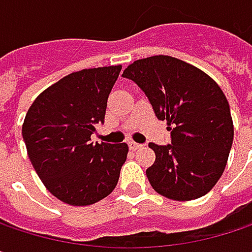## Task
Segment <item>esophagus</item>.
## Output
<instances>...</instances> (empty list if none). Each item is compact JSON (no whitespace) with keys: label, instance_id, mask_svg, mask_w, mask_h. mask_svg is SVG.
Returning a JSON list of instances; mask_svg holds the SVG:
<instances>
[{"label":"esophagus","instance_id":"esophagus-1","mask_svg":"<svg viewBox=\"0 0 252 252\" xmlns=\"http://www.w3.org/2000/svg\"><path fill=\"white\" fill-rule=\"evenodd\" d=\"M128 146H129V149H131V150H137V149H141V147H143V144L135 143V141H129V143H128Z\"/></svg>","mask_w":252,"mask_h":252}]
</instances>
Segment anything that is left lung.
I'll return each instance as SVG.
<instances>
[{"label": "left lung", "instance_id": "1", "mask_svg": "<svg viewBox=\"0 0 252 252\" xmlns=\"http://www.w3.org/2000/svg\"><path fill=\"white\" fill-rule=\"evenodd\" d=\"M166 120L172 144L150 143L156 160L146 171L160 195L189 201L206 195L226 168L233 123L226 96L200 68L169 55L137 60L124 70Z\"/></svg>", "mask_w": 252, "mask_h": 252}]
</instances>
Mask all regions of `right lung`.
I'll return each mask as SVG.
<instances>
[{
  "label": "right lung",
  "mask_w": 252,
  "mask_h": 252,
  "mask_svg": "<svg viewBox=\"0 0 252 252\" xmlns=\"http://www.w3.org/2000/svg\"><path fill=\"white\" fill-rule=\"evenodd\" d=\"M123 65L86 68L45 89L26 114L22 134L29 159L46 189L70 206H89L118 184L126 143H92L105 120Z\"/></svg>",
  "instance_id": "right-lung-1"
}]
</instances>
